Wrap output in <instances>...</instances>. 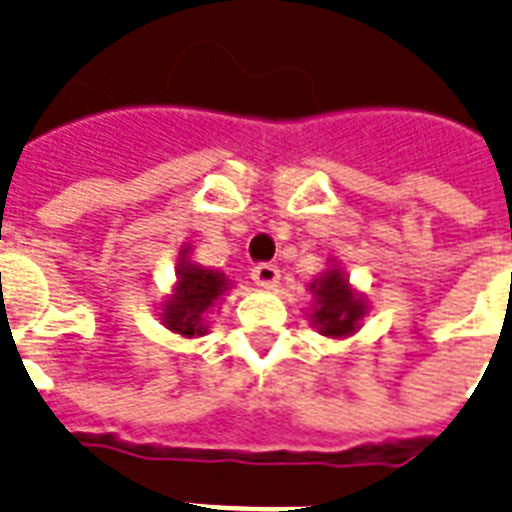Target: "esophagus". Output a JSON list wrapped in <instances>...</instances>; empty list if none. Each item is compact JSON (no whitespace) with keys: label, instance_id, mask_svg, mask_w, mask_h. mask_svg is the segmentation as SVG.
<instances>
[{"label":"esophagus","instance_id":"34e87169","mask_svg":"<svg viewBox=\"0 0 512 512\" xmlns=\"http://www.w3.org/2000/svg\"><path fill=\"white\" fill-rule=\"evenodd\" d=\"M251 277L259 288H275V285L280 283V269H277L275 264H256V267L251 269Z\"/></svg>","mask_w":512,"mask_h":512}]
</instances>
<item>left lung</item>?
<instances>
[{
    "label": "left lung",
    "instance_id": "1",
    "mask_svg": "<svg viewBox=\"0 0 512 512\" xmlns=\"http://www.w3.org/2000/svg\"><path fill=\"white\" fill-rule=\"evenodd\" d=\"M310 288L318 296L315 312L310 315L312 326L323 336H350L366 315V304L352 293L347 277L339 269H328Z\"/></svg>",
    "mask_w": 512,
    "mask_h": 512
}]
</instances>
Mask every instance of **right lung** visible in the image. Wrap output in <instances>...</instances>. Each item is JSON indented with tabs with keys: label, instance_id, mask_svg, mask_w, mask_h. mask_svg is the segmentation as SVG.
I'll return each instance as SVG.
<instances>
[{
	"label": "right lung",
	"instance_id": "obj_1",
	"mask_svg": "<svg viewBox=\"0 0 512 512\" xmlns=\"http://www.w3.org/2000/svg\"><path fill=\"white\" fill-rule=\"evenodd\" d=\"M186 253L189 251L184 248V253H181L184 259L178 264L176 291H173L170 301H165L162 323L181 336H202L208 334L205 315L213 307V301L224 296L229 280L224 277V272L189 264Z\"/></svg>",
	"mask_w": 512,
	"mask_h": 512
}]
</instances>
